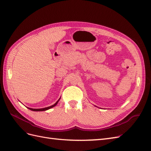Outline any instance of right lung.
Returning <instances> with one entry per match:
<instances>
[{"mask_svg":"<svg viewBox=\"0 0 151 151\" xmlns=\"http://www.w3.org/2000/svg\"><path fill=\"white\" fill-rule=\"evenodd\" d=\"M60 99H59L58 101L55 103L54 104H53V105H52V106H48V107H47V108H40V109H34V108H28V109H29L30 110H32V111H46V110H47V109H50V108H53V107H54V106H55L57 104V103H58V101H59V100H60Z\"/></svg>","mask_w":151,"mask_h":151,"instance_id":"1","label":"right lung"}]
</instances>
